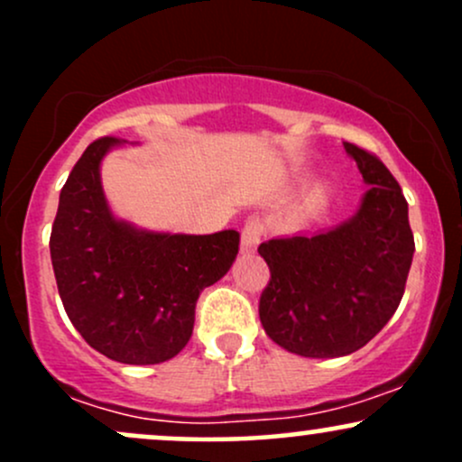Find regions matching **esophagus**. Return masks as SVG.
Listing matches in <instances>:
<instances>
[{"mask_svg": "<svg viewBox=\"0 0 462 462\" xmlns=\"http://www.w3.org/2000/svg\"><path fill=\"white\" fill-rule=\"evenodd\" d=\"M261 236H263L261 219H254V217L252 219H247L241 232V252L243 254L256 252L258 243H261Z\"/></svg>", "mask_w": 462, "mask_h": 462, "instance_id": "1", "label": "esophagus"}]
</instances>
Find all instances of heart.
<instances>
[{"label": "heart", "instance_id": "1", "mask_svg": "<svg viewBox=\"0 0 462 462\" xmlns=\"http://www.w3.org/2000/svg\"><path fill=\"white\" fill-rule=\"evenodd\" d=\"M326 198H328L326 187H323V184H315V187L310 189V193L306 195L304 208H306V210H317V208H321L323 201H326Z\"/></svg>", "mask_w": 462, "mask_h": 462}]
</instances>
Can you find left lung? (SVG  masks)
<instances>
[{"mask_svg":"<svg viewBox=\"0 0 462 462\" xmlns=\"http://www.w3.org/2000/svg\"><path fill=\"white\" fill-rule=\"evenodd\" d=\"M369 184L352 219L319 235L272 238L258 315L273 343L306 358L367 346L400 306L415 238L397 180L378 156L343 143Z\"/></svg>","mask_w":462,"mask_h":462,"instance_id":"left-lung-1","label":"left lung"}]
</instances>
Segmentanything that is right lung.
I'll return each mask as SVG.
<instances>
[{
	"label": "right lung",
	"instance_id": "right-lung-1",
	"mask_svg": "<svg viewBox=\"0 0 462 462\" xmlns=\"http://www.w3.org/2000/svg\"><path fill=\"white\" fill-rule=\"evenodd\" d=\"M115 145V136L93 141L69 173L51 226V264L62 306L88 346L116 363L156 365L189 343L199 293L227 273L241 236L169 235L116 219L99 176Z\"/></svg>",
	"mask_w": 462,
	"mask_h": 462
}]
</instances>
